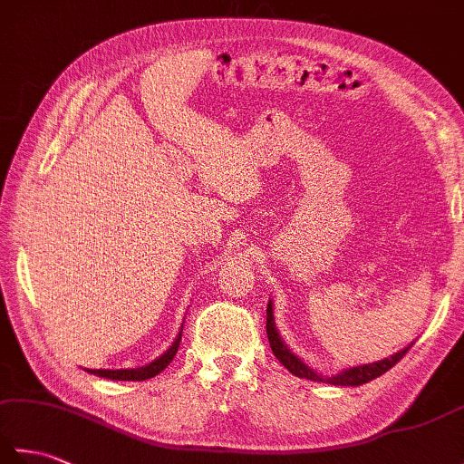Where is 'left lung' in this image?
<instances>
[{"instance_id":"1","label":"left lung","mask_w":464,"mask_h":464,"mask_svg":"<svg viewBox=\"0 0 464 464\" xmlns=\"http://www.w3.org/2000/svg\"><path fill=\"white\" fill-rule=\"evenodd\" d=\"M267 337H269V344L275 357L279 359V362L283 364L285 369L291 371L295 377L299 379H307V381H314V382H329V384H339V387H359V384L369 382L372 379L381 377L382 372H387L391 367L405 357V353L412 347V343L409 347L401 349L399 353L391 354V357L377 361V362H367V364H357V367H349L343 369L337 374H331V377H323L321 372H317L314 369H311L307 362H304L301 357H297L289 347L287 343L281 339L277 324H275V314H273V301H269L267 304Z\"/></svg>"}]
</instances>
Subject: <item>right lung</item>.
<instances>
[{"label":"right lung","mask_w":464,"mask_h":464,"mask_svg":"<svg viewBox=\"0 0 464 464\" xmlns=\"http://www.w3.org/2000/svg\"><path fill=\"white\" fill-rule=\"evenodd\" d=\"M181 333L183 327L177 334L175 341L171 343V347L167 349L163 354H160L155 361H151L150 364H143V367H137V369H85L87 372L97 374V377H103V379H113V381H145V379H151L155 374H160L167 364H169L175 357L177 349H179V343H181Z\"/></svg>","instance_id":"obj_1"}]
</instances>
